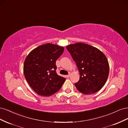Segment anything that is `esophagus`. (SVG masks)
I'll use <instances>...</instances> for the list:
<instances>
[{"label":"esophagus","instance_id":"1","mask_svg":"<svg viewBox=\"0 0 128 128\" xmlns=\"http://www.w3.org/2000/svg\"><path fill=\"white\" fill-rule=\"evenodd\" d=\"M70 75H66V77H67V78H69V77H70Z\"/></svg>","mask_w":128,"mask_h":128}]
</instances>
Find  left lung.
Instances as JSON below:
<instances>
[{
    "instance_id": "8db88e82",
    "label": "left lung",
    "mask_w": 128,
    "mask_h": 128,
    "mask_svg": "<svg viewBox=\"0 0 128 128\" xmlns=\"http://www.w3.org/2000/svg\"><path fill=\"white\" fill-rule=\"evenodd\" d=\"M75 61L80 74V80L75 86L84 94L98 92L105 84L110 66L105 55L99 49L82 42L66 46Z\"/></svg>"
}]
</instances>
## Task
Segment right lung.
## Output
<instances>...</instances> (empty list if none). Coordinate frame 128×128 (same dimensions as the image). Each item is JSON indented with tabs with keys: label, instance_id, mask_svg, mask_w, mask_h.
<instances>
[{
	"label": "right lung",
	"instance_id": "obj_1",
	"mask_svg": "<svg viewBox=\"0 0 128 128\" xmlns=\"http://www.w3.org/2000/svg\"><path fill=\"white\" fill-rule=\"evenodd\" d=\"M64 48L48 43L38 46L26 56L24 66L26 80L38 95L48 96L61 88L66 78L56 72V60Z\"/></svg>",
	"mask_w": 128,
	"mask_h": 128
}]
</instances>
